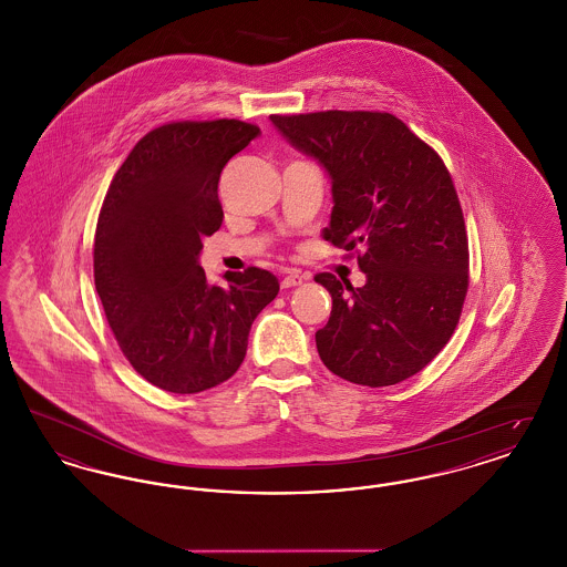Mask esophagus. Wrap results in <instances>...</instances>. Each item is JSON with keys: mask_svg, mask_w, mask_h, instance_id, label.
Returning a JSON list of instances; mask_svg holds the SVG:
<instances>
[{"mask_svg": "<svg viewBox=\"0 0 567 567\" xmlns=\"http://www.w3.org/2000/svg\"><path fill=\"white\" fill-rule=\"evenodd\" d=\"M301 280H303V276H301L299 271H289V274H285V278L280 280V285H282V289H289V287L301 285Z\"/></svg>", "mask_w": 567, "mask_h": 567, "instance_id": "esophagus-1", "label": "esophagus"}]
</instances>
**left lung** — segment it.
I'll list each match as a JSON object with an SVG mask.
<instances>
[{"instance_id":"8db88e82","label":"left lung","mask_w":567,"mask_h":567,"mask_svg":"<svg viewBox=\"0 0 567 567\" xmlns=\"http://www.w3.org/2000/svg\"><path fill=\"white\" fill-rule=\"evenodd\" d=\"M270 118L331 176L323 238L354 250L368 276L359 289L329 271L315 276L333 299L317 331L327 370L372 389L414 377L455 333L470 287L467 231L451 172L389 112Z\"/></svg>"}]
</instances>
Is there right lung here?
Returning <instances> with one entry per match:
<instances>
[{"mask_svg":"<svg viewBox=\"0 0 567 567\" xmlns=\"http://www.w3.org/2000/svg\"><path fill=\"white\" fill-rule=\"evenodd\" d=\"M259 135L238 118L172 121L144 135L116 169L93 246L95 289L135 372L169 393L190 395L234 377L248 331L278 296L261 268L227 271L213 287L199 268L218 231V178Z\"/></svg>","mask_w":567,"mask_h":567,"instance_id":"right-lung-1","label":"right lung"}]
</instances>
